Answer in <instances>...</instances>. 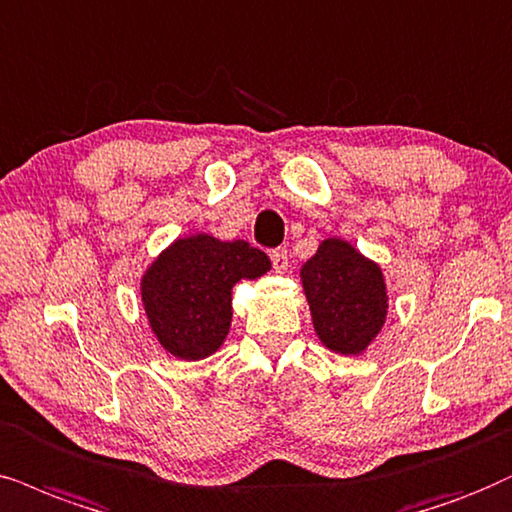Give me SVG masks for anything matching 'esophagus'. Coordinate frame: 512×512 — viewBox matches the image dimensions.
Here are the masks:
<instances>
[{
    "label": "esophagus",
    "mask_w": 512,
    "mask_h": 512,
    "mask_svg": "<svg viewBox=\"0 0 512 512\" xmlns=\"http://www.w3.org/2000/svg\"><path fill=\"white\" fill-rule=\"evenodd\" d=\"M271 264H274L276 274H283L288 269V252L286 250H274L271 252Z\"/></svg>",
    "instance_id": "34e87169"
}]
</instances>
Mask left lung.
I'll return each instance as SVG.
<instances>
[{
    "mask_svg": "<svg viewBox=\"0 0 512 512\" xmlns=\"http://www.w3.org/2000/svg\"><path fill=\"white\" fill-rule=\"evenodd\" d=\"M300 278L321 345L345 357L364 354L390 309L380 264L342 238H326L302 264Z\"/></svg>",
    "mask_w": 512,
    "mask_h": 512,
    "instance_id": "8db88e82",
    "label": "left lung"
}]
</instances>
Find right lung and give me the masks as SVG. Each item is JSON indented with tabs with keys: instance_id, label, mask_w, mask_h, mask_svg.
Here are the masks:
<instances>
[{
	"instance_id": "obj_1",
	"label": "right lung",
	"mask_w": 512,
	"mask_h": 512,
	"mask_svg": "<svg viewBox=\"0 0 512 512\" xmlns=\"http://www.w3.org/2000/svg\"><path fill=\"white\" fill-rule=\"evenodd\" d=\"M269 269V257L245 241L210 234L177 238L141 276V304L155 340L184 361L215 354L231 328L234 286Z\"/></svg>"
}]
</instances>
